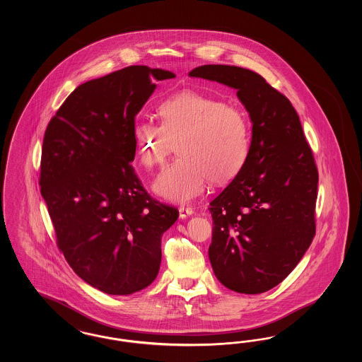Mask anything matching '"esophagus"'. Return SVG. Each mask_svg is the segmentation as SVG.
<instances>
[{
	"label": "esophagus",
	"instance_id": "esophagus-1",
	"mask_svg": "<svg viewBox=\"0 0 362 362\" xmlns=\"http://www.w3.org/2000/svg\"><path fill=\"white\" fill-rule=\"evenodd\" d=\"M191 214H194V209H192V207H179V217H180V218H186V217H189Z\"/></svg>",
	"mask_w": 362,
	"mask_h": 362
}]
</instances>
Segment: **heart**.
Segmentation results:
<instances>
[{"label":"heart","mask_w":362,"mask_h":362,"mask_svg":"<svg viewBox=\"0 0 362 362\" xmlns=\"http://www.w3.org/2000/svg\"><path fill=\"white\" fill-rule=\"evenodd\" d=\"M161 126L141 122L133 132L138 160L146 170L163 165L176 146L179 158L153 185L167 201L187 204L209 180L226 185L250 156V123L239 107L195 92H182L157 107Z\"/></svg>","instance_id":"obj_1"}]
</instances>
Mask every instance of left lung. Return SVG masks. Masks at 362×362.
<instances>
[{
  "instance_id": "left-lung-1",
  "label": "left lung",
  "mask_w": 362,
  "mask_h": 362,
  "mask_svg": "<svg viewBox=\"0 0 362 362\" xmlns=\"http://www.w3.org/2000/svg\"><path fill=\"white\" fill-rule=\"evenodd\" d=\"M238 90L252 122L250 156L210 202L209 259L230 291L267 292L291 274L315 238L319 173L289 99L252 70L204 65L189 71Z\"/></svg>"
}]
</instances>
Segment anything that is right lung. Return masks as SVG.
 Instances as JSON below:
<instances>
[{
	"label": "right lung",
	"instance_id": "1",
	"mask_svg": "<svg viewBox=\"0 0 362 362\" xmlns=\"http://www.w3.org/2000/svg\"><path fill=\"white\" fill-rule=\"evenodd\" d=\"M173 71L127 66L77 86L49 123L40 192L57 245L70 267L107 294H132L155 281L161 236L176 207L144 189L130 161L136 115Z\"/></svg>",
	"mask_w": 362,
	"mask_h": 362
}]
</instances>
